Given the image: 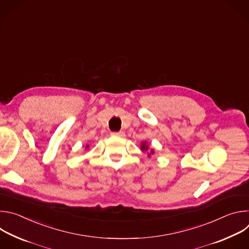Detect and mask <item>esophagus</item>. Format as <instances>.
Listing matches in <instances>:
<instances>
[{
  "mask_svg": "<svg viewBox=\"0 0 249 249\" xmlns=\"http://www.w3.org/2000/svg\"><path fill=\"white\" fill-rule=\"evenodd\" d=\"M110 135L112 137H124V133L123 132H112Z\"/></svg>",
  "mask_w": 249,
  "mask_h": 249,
  "instance_id": "1",
  "label": "esophagus"
}]
</instances>
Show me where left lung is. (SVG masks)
Here are the masks:
<instances>
[{"instance_id":"1","label":"left lung","mask_w":249,"mask_h":249,"mask_svg":"<svg viewBox=\"0 0 249 249\" xmlns=\"http://www.w3.org/2000/svg\"><path fill=\"white\" fill-rule=\"evenodd\" d=\"M141 150L143 151V152H147L149 150V147L147 146L146 143H143V144H142V146H141ZM153 154H154V151H151V153H148V156L151 157V155H153Z\"/></svg>"}]
</instances>
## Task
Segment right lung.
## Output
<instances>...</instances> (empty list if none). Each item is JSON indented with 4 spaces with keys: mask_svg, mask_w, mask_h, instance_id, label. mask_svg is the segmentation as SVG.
Listing matches in <instances>:
<instances>
[{
    "mask_svg": "<svg viewBox=\"0 0 249 249\" xmlns=\"http://www.w3.org/2000/svg\"><path fill=\"white\" fill-rule=\"evenodd\" d=\"M87 148H89V146H87Z\"/></svg>",
    "mask_w": 249,
    "mask_h": 249,
    "instance_id": "1",
    "label": "right lung"
}]
</instances>
